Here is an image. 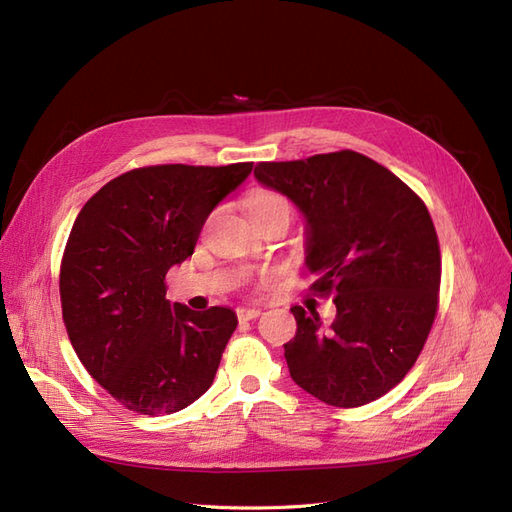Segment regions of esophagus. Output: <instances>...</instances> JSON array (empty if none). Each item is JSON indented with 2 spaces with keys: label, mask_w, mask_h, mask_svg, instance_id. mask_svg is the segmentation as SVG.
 <instances>
[{
  "label": "esophagus",
  "mask_w": 512,
  "mask_h": 512,
  "mask_svg": "<svg viewBox=\"0 0 512 512\" xmlns=\"http://www.w3.org/2000/svg\"><path fill=\"white\" fill-rule=\"evenodd\" d=\"M236 314H238V320H253L261 314V310L259 308H238Z\"/></svg>",
  "instance_id": "obj_1"
}]
</instances>
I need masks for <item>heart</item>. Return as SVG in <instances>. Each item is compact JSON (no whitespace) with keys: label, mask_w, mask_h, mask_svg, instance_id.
Instances as JSON below:
<instances>
[{"label":"heart","mask_w":512,"mask_h":512,"mask_svg":"<svg viewBox=\"0 0 512 512\" xmlns=\"http://www.w3.org/2000/svg\"><path fill=\"white\" fill-rule=\"evenodd\" d=\"M246 213H249L251 221H259L272 215H287L291 219V204L285 196L270 192V189H259V192L251 194L249 200H246ZM274 278H276V272L266 270L261 274L259 282L261 285H270Z\"/></svg>","instance_id":"heart-1"}]
</instances>
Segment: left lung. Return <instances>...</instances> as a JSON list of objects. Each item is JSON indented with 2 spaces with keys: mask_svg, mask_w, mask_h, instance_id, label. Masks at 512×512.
I'll use <instances>...</instances> for the list:
<instances>
[{
  "mask_svg": "<svg viewBox=\"0 0 512 512\" xmlns=\"http://www.w3.org/2000/svg\"><path fill=\"white\" fill-rule=\"evenodd\" d=\"M255 177L291 198L308 221L314 295L335 318L293 306L285 344L293 382L333 407H361L418 361L439 310L441 251L422 198L352 149L293 162H259Z\"/></svg>",
  "mask_w": 512,
  "mask_h": 512,
  "instance_id": "1",
  "label": "left lung"
}]
</instances>
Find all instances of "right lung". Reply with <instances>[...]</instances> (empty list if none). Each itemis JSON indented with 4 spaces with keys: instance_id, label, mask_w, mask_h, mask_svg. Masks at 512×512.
<instances>
[{
    "instance_id": "right-lung-1",
    "label": "right lung",
    "mask_w": 512,
    "mask_h": 512,
    "mask_svg": "<svg viewBox=\"0 0 512 512\" xmlns=\"http://www.w3.org/2000/svg\"><path fill=\"white\" fill-rule=\"evenodd\" d=\"M251 170L253 162L132 168L75 219L59 278L63 323L86 371L126 409L175 413L211 388L238 318L221 306H170L164 280Z\"/></svg>"
}]
</instances>
